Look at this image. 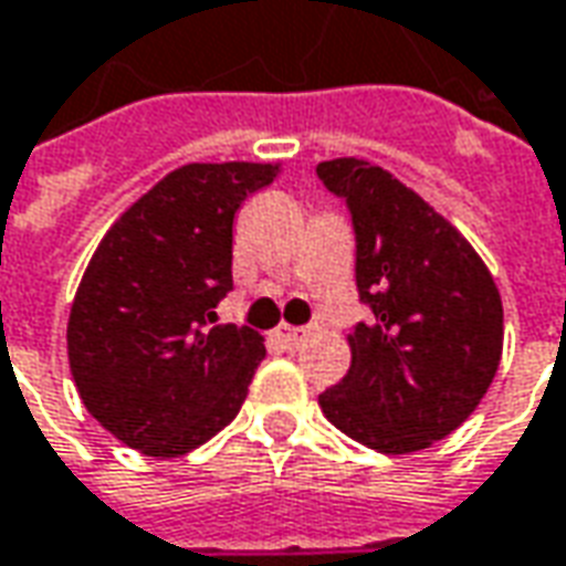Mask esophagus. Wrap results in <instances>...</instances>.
<instances>
[{"mask_svg":"<svg viewBox=\"0 0 566 566\" xmlns=\"http://www.w3.org/2000/svg\"><path fill=\"white\" fill-rule=\"evenodd\" d=\"M275 339H279L287 352H294L306 343V327H291V324H282V327L275 331Z\"/></svg>","mask_w":566,"mask_h":566,"instance_id":"1","label":"esophagus"}]
</instances>
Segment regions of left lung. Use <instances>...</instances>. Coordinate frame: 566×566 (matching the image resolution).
<instances>
[{
	"instance_id": "8db88e82",
	"label": "left lung",
	"mask_w": 566,
	"mask_h": 566,
	"mask_svg": "<svg viewBox=\"0 0 566 566\" xmlns=\"http://www.w3.org/2000/svg\"><path fill=\"white\" fill-rule=\"evenodd\" d=\"M346 199L355 284L370 318L349 334V374L318 395L339 432L379 453H413L469 420L503 355V300L475 248L392 174L322 161Z\"/></svg>"
}]
</instances>
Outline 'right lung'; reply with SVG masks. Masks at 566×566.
Returning <instances> with one entry per match:
<instances>
[{
	"label": "right lung",
	"instance_id": "obj_1",
	"mask_svg": "<svg viewBox=\"0 0 566 566\" xmlns=\"http://www.w3.org/2000/svg\"><path fill=\"white\" fill-rule=\"evenodd\" d=\"M279 165H184L109 227L82 275L66 352L88 413L146 457H184L235 420L266 346L217 324L232 220Z\"/></svg>",
	"mask_w": 566,
	"mask_h": 566
}]
</instances>
